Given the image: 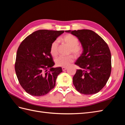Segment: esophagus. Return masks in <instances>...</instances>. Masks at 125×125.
Returning a JSON list of instances; mask_svg holds the SVG:
<instances>
[{
	"label": "esophagus",
	"instance_id": "obj_1",
	"mask_svg": "<svg viewBox=\"0 0 125 125\" xmlns=\"http://www.w3.org/2000/svg\"><path fill=\"white\" fill-rule=\"evenodd\" d=\"M62 70L63 71H65V70H66L67 69V67H62Z\"/></svg>",
	"mask_w": 125,
	"mask_h": 125
}]
</instances>
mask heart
I'll return each instance as SVG.
<instances>
[{"instance_id": "heart-1", "label": "heart", "mask_w": 125, "mask_h": 125, "mask_svg": "<svg viewBox=\"0 0 125 125\" xmlns=\"http://www.w3.org/2000/svg\"><path fill=\"white\" fill-rule=\"evenodd\" d=\"M63 42L70 47L69 54H72L75 57H78L82 52V47L78 45L79 41L77 38L71 34H67L62 39ZM50 52L53 57H56L58 54V42L55 40L51 44ZM74 61L73 56H60L55 60V64L58 67H68Z\"/></svg>"}]
</instances>
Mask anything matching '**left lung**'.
I'll return each mask as SVG.
<instances>
[{
  "instance_id": "1",
  "label": "left lung",
  "mask_w": 125,
  "mask_h": 125,
  "mask_svg": "<svg viewBox=\"0 0 125 125\" xmlns=\"http://www.w3.org/2000/svg\"><path fill=\"white\" fill-rule=\"evenodd\" d=\"M78 38L83 52L75 64L80 68L73 78L77 91L84 94H97L106 84L111 73V55L107 44L89 30L65 31Z\"/></svg>"
}]
</instances>
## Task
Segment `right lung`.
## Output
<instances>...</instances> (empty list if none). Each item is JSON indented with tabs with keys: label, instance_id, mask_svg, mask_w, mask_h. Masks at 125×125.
Returning <instances> with one entry per match:
<instances>
[{
	"label": "right lung",
	"instance_id": "add662e5",
	"mask_svg": "<svg viewBox=\"0 0 125 125\" xmlns=\"http://www.w3.org/2000/svg\"><path fill=\"white\" fill-rule=\"evenodd\" d=\"M64 31L38 30L23 40L19 47L15 70L19 83L33 96L47 94L55 86L61 67L53 68L55 63L50 52L53 42Z\"/></svg>",
	"mask_w": 125,
	"mask_h": 125
}]
</instances>
